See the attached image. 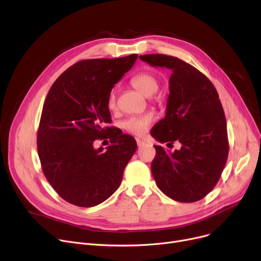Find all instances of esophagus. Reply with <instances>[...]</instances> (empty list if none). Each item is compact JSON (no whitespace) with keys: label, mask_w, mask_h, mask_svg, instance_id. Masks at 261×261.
<instances>
[{"label":"esophagus","mask_w":261,"mask_h":261,"mask_svg":"<svg viewBox=\"0 0 261 261\" xmlns=\"http://www.w3.org/2000/svg\"><path fill=\"white\" fill-rule=\"evenodd\" d=\"M137 144H138V146H139V147H141V146H143V145H144V141L138 138V139H137Z\"/></svg>","instance_id":"obj_1"}]
</instances>
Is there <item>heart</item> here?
Listing matches in <instances>:
<instances>
[{
  "label": "heart",
  "mask_w": 261,
  "mask_h": 261,
  "mask_svg": "<svg viewBox=\"0 0 261 261\" xmlns=\"http://www.w3.org/2000/svg\"><path fill=\"white\" fill-rule=\"evenodd\" d=\"M131 84L133 85L134 88H137L139 92H141L146 97L152 96L159 87L158 79L149 72H142L138 75H135L134 77H132ZM107 107L110 111L116 110V93L114 89L111 90L108 95ZM151 121V115L131 116L122 120L121 128L129 133L142 135L149 128Z\"/></svg>",
  "instance_id": "heart-1"
}]
</instances>
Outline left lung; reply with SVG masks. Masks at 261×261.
<instances>
[{
  "label": "left lung",
  "mask_w": 261,
  "mask_h": 261,
  "mask_svg": "<svg viewBox=\"0 0 261 261\" xmlns=\"http://www.w3.org/2000/svg\"><path fill=\"white\" fill-rule=\"evenodd\" d=\"M140 59L172 70L165 117L154 124L150 134L167 147L177 141L181 148L171 152L154 146L151 173L155 184L174 200L197 201L218 184L228 156L227 128L219 94L205 74L174 56L147 54Z\"/></svg>",
  "instance_id": "obj_1"
}]
</instances>
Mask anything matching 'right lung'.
<instances>
[{"mask_svg":"<svg viewBox=\"0 0 261 261\" xmlns=\"http://www.w3.org/2000/svg\"><path fill=\"white\" fill-rule=\"evenodd\" d=\"M137 59L131 54L77 62L44 100L37 132L41 168L56 193L72 205L88 208L108 199L137 150L131 135L107 127L112 121L108 95ZM106 137L111 143L107 150H96L93 141Z\"/></svg>","mask_w":261,"mask_h":261,"instance_id":"add662e5","label":"right lung"}]
</instances>
